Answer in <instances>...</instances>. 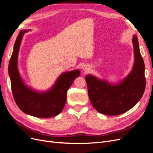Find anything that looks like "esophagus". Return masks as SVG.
Instances as JSON below:
<instances>
[{
  "mask_svg": "<svg viewBox=\"0 0 153 153\" xmlns=\"http://www.w3.org/2000/svg\"><path fill=\"white\" fill-rule=\"evenodd\" d=\"M89 67L88 66H84V70L85 71H89Z\"/></svg>",
  "mask_w": 153,
  "mask_h": 153,
  "instance_id": "1",
  "label": "esophagus"
}]
</instances>
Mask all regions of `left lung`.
Returning a JSON list of instances; mask_svg holds the SVG:
<instances>
[{
	"instance_id": "8db88e82",
	"label": "left lung",
	"mask_w": 153,
	"mask_h": 153,
	"mask_svg": "<svg viewBox=\"0 0 153 153\" xmlns=\"http://www.w3.org/2000/svg\"><path fill=\"white\" fill-rule=\"evenodd\" d=\"M135 62L131 72L118 84L112 85L87 75L88 94L94 108L101 114L117 115L130 110L142 97L146 89L145 66L137 36H133Z\"/></svg>"
}]
</instances>
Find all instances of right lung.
<instances>
[{"label": "right lung", "mask_w": 153, "mask_h": 153, "mask_svg": "<svg viewBox=\"0 0 153 153\" xmlns=\"http://www.w3.org/2000/svg\"><path fill=\"white\" fill-rule=\"evenodd\" d=\"M27 31L19 32L9 63V75L13 98L19 108L27 114L39 118L53 117L62 112L66 102L67 91L80 73L75 69L62 73L53 86L47 92H39L29 88L22 80L17 64L21 41Z\"/></svg>", "instance_id": "right-lung-1"}]
</instances>
